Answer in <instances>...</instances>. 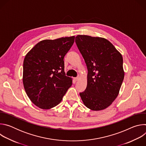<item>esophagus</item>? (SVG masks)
Listing matches in <instances>:
<instances>
[{
  "instance_id": "obj_1",
  "label": "esophagus",
  "mask_w": 146,
  "mask_h": 146,
  "mask_svg": "<svg viewBox=\"0 0 146 146\" xmlns=\"http://www.w3.org/2000/svg\"><path fill=\"white\" fill-rule=\"evenodd\" d=\"M74 79L76 81H78V80L80 79V77H79V76H78V77H77L74 78Z\"/></svg>"
}]
</instances>
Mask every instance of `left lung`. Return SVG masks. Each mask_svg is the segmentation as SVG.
<instances>
[{"instance_id": "1", "label": "left lung", "mask_w": 146, "mask_h": 146, "mask_svg": "<svg viewBox=\"0 0 146 146\" xmlns=\"http://www.w3.org/2000/svg\"><path fill=\"white\" fill-rule=\"evenodd\" d=\"M75 42L88 72L87 86L80 93L81 98L92 110L105 109L116 99L122 85V56L106 38L77 35Z\"/></svg>"}]
</instances>
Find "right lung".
<instances>
[{
  "instance_id": "add662e5",
  "label": "right lung",
  "mask_w": 146,
  "mask_h": 146,
  "mask_svg": "<svg viewBox=\"0 0 146 146\" xmlns=\"http://www.w3.org/2000/svg\"><path fill=\"white\" fill-rule=\"evenodd\" d=\"M75 37L44 40L26 55L23 64L25 92L36 106L50 109L62 101L72 85L66 76L64 58L74 43Z\"/></svg>"
}]
</instances>
